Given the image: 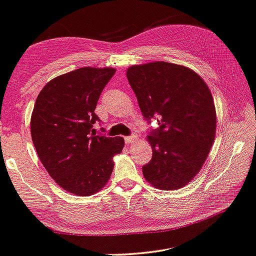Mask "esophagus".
Wrapping results in <instances>:
<instances>
[{"mask_svg": "<svg viewBox=\"0 0 256 256\" xmlns=\"http://www.w3.org/2000/svg\"><path fill=\"white\" fill-rule=\"evenodd\" d=\"M138 140V138L136 136H126L125 138V142L128 144H132L134 142H136Z\"/></svg>", "mask_w": 256, "mask_h": 256, "instance_id": "obj_1", "label": "esophagus"}]
</instances>
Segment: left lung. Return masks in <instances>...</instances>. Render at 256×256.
Wrapping results in <instances>:
<instances>
[{
  "instance_id": "1",
  "label": "left lung",
  "mask_w": 256,
  "mask_h": 256,
  "mask_svg": "<svg viewBox=\"0 0 256 256\" xmlns=\"http://www.w3.org/2000/svg\"><path fill=\"white\" fill-rule=\"evenodd\" d=\"M126 77L146 120L160 128L146 136L152 159L144 178L154 188L176 190L202 170L216 134V108L210 90L196 72L182 64L153 62L134 64Z\"/></svg>"
}]
</instances>
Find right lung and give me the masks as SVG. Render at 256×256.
Masks as SVG:
<instances>
[{
  "mask_svg": "<svg viewBox=\"0 0 256 256\" xmlns=\"http://www.w3.org/2000/svg\"><path fill=\"white\" fill-rule=\"evenodd\" d=\"M112 67H84L54 77L36 97L30 128L36 154L49 176L64 190L92 196L112 176L115 156L124 138L95 136V108L113 77Z\"/></svg>",
  "mask_w": 256,
  "mask_h": 256,
  "instance_id": "obj_1",
  "label": "right lung"
}]
</instances>
